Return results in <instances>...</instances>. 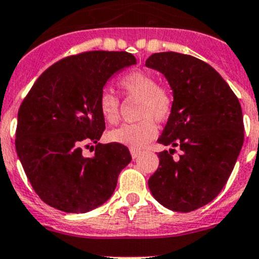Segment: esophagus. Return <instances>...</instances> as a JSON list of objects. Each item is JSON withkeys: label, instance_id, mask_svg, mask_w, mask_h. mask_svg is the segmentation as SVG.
<instances>
[{"label": "esophagus", "instance_id": "1", "mask_svg": "<svg viewBox=\"0 0 259 259\" xmlns=\"http://www.w3.org/2000/svg\"><path fill=\"white\" fill-rule=\"evenodd\" d=\"M131 155H132V158H137L138 156L141 155V151L140 150H136V148H131Z\"/></svg>", "mask_w": 259, "mask_h": 259}]
</instances>
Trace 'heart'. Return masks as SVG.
<instances>
[{
	"mask_svg": "<svg viewBox=\"0 0 259 259\" xmlns=\"http://www.w3.org/2000/svg\"><path fill=\"white\" fill-rule=\"evenodd\" d=\"M122 92L131 98L140 99L137 123H127L108 132V140L131 148H143L157 136V124L172 112L174 98L171 92L158 85L155 75L146 70H132L119 80ZM98 108L104 121L114 124L119 119V99L111 91H103L98 99Z\"/></svg>",
	"mask_w": 259,
	"mask_h": 259,
	"instance_id": "b5f03b06",
	"label": "heart"
}]
</instances>
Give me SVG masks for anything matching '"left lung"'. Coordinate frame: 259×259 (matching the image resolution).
<instances>
[{"instance_id":"left-lung-1","label":"left lung","mask_w":259,"mask_h":259,"mask_svg":"<svg viewBox=\"0 0 259 259\" xmlns=\"http://www.w3.org/2000/svg\"><path fill=\"white\" fill-rule=\"evenodd\" d=\"M146 66L165 75L174 97L157 142L181 150L179 160L172 148L158 153L148 188L161 205L189 213L214 200L227 184L244 141L242 108L227 81L200 59L156 53Z\"/></svg>"}]
</instances>
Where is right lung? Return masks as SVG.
<instances>
[{
    "mask_svg": "<svg viewBox=\"0 0 259 259\" xmlns=\"http://www.w3.org/2000/svg\"><path fill=\"white\" fill-rule=\"evenodd\" d=\"M127 51H87L64 58L39 76L17 114L16 152L35 193L65 213L106 203L131 162L121 143H98L106 123L98 99L113 74L135 65ZM97 143L93 158L82 147Z\"/></svg>",
    "mask_w": 259,
    "mask_h": 259,
    "instance_id": "obj_1",
    "label": "right lung"
}]
</instances>
